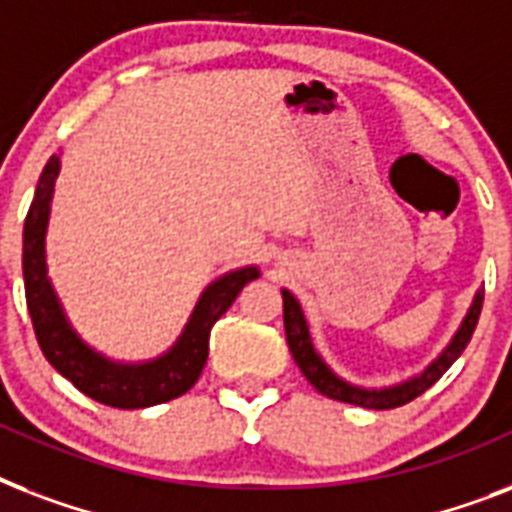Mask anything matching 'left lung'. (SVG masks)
Segmentation results:
<instances>
[{"label": "left lung", "instance_id": "8db88e82", "mask_svg": "<svg viewBox=\"0 0 512 512\" xmlns=\"http://www.w3.org/2000/svg\"><path fill=\"white\" fill-rule=\"evenodd\" d=\"M281 297H284V332H287L289 350H292L300 372L305 374V380L327 398H335L342 404L364 406V409H396V406H404L417 396H422L460 358L462 350L468 348L470 337L476 332L478 316H481V305H484V289H478L460 329L454 332L449 345L438 353L436 361H430L420 374H414V377L398 382V385H388V388H361V385H353V382L337 377L327 366V361L319 356V350L313 348L308 321H305V313L297 303V297L289 289H281Z\"/></svg>", "mask_w": 512, "mask_h": 512}]
</instances>
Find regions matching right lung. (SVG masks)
<instances>
[{"label": "right lung", "mask_w": 512, "mask_h": 512, "mask_svg": "<svg viewBox=\"0 0 512 512\" xmlns=\"http://www.w3.org/2000/svg\"><path fill=\"white\" fill-rule=\"evenodd\" d=\"M60 172V156H50L44 164L34 201L23 225V281H26V303L34 321L36 340L44 358L71 380L84 396L95 398L98 404L114 409H146L183 396L199 380L201 369L209 356V332L215 321L233 305L244 284L260 276L255 265L239 268L215 279L193 308L183 335L177 337L167 353L151 361H114L90 348L71 327L55 287L47 276V223H50V204L55 193V180Z\"/></svg>", "instance_id": "add662e5"}]
</instances>
